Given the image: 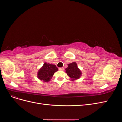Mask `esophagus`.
Wrapping results in <instances>:
<instances>
[{
	"instance_id": "1",
	"label": "esophagus",
	"mask_w": 122,
	"mask_h": 122,
	"mask_svg": "<svg viewBox=\"0 0 122 122\" xmlns=\"http://www.w3.org/2000/svg\"><path fill=\"white\" fill-rule=\"evenodd\" d=\"M58 69H59V70H61V71H62V70H64L63 68H59Z\"/></svg>"
}]
</instances>
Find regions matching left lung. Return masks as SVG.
I'll list each match as a JSON object with an SVG mask.
<instances>
[{"label":"left lung","mask_w":122,"mask_h":122,"mask_svg":"<svg viewBox=\"0 0 122 122\" xmlns=\"http://www.w3.org/2000/svg\"><path fill=\"white\" fill-rule=\"evenodd\" d=\"M68 67L66 68V72L69 77L71 78L72 80H74L80 78L81 76V72L77 67V64L75 62L68 65Z\"/></svg>","instance_id":"8db88e82"}]
</instances>
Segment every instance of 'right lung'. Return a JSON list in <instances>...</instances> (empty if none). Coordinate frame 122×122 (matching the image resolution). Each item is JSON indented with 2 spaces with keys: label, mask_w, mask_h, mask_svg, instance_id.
Listing matches in <instances>:
<instances>
[{
  "label": "right lung",
  "mask_w": 122,
  "mask_h": 122,
  "mask_svg": "<svg viewBox=\"0 0 122 122\" xmlns=\"http://www.w3.org/2000/svg\"><path fill=\"white\" fill-rule=\"evenodd\" d=\"M58 71V68L55 65L47 64L45 62L43 67L38 72V78L44 82H48L52 78L55 72Z\"/></svg>",
  "instance_id": "1"
}]
</instances>
